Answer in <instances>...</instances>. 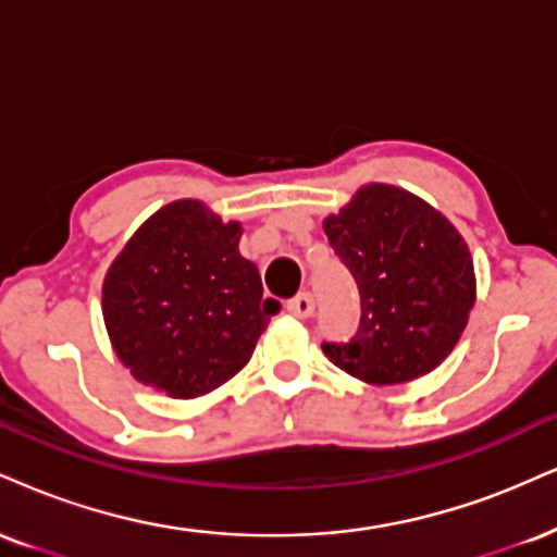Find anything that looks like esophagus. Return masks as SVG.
I'll list each match as a JSON object with an SVG mask.
<instances>
[{"mask_svg":"<svg viewBox=\"0 0 557 557\" xmlns=\"http://www.w3.org/2000/svg\"><path fill=\"white\" fill-rule=\"evenodd\" d=\"M313 308H317V304H313L311 293H298L296 298L287 300V311L296 319H308L313 313Z\"/></svg>","mask_w":557,"mask_h":557,"instance_id":"1","label":"esophagus"}]
</instances>
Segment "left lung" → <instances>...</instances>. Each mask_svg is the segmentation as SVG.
Returning <instances> with one entry per match:
<instances>
[{
	"label": "left lung",
	"instance_id": "obj_1",
	"mask_svg": "<svg viewBox=\"0 0 557 557\" xmlns=\"http://www.w3.org/2000/svg\"><path fill=\"white\" fill-rule=\"evenodd\" d=\"M324 231L360 293L358 332L321 343L326 358L376 386L444 363L474 306V267L457 227L399 186L368 184Z\"/></svg>",
	"mask_w": 557,
	"mask_h": 557
}]
</instances>
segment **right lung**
Here are the masks:
<instances>
[{"label":"right lung","instance_id":"add662e5","mask_svg":"<svg viewBox=\"0 0 557 557\" xmlns=\"http://www.w3.org/2000/svg\"><path fill=\"white\" fill-rule=\"evenodd\" d=\"M240 223L197 199L145 220L103 280L111 345L132 376L173 399L212 392L249 363L280 311L259 270L238 253Z\"/></svg>","mask_w":557,"mask_h":557}]
</instances>
